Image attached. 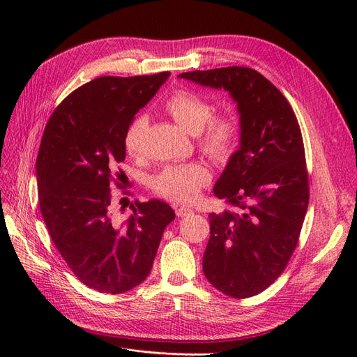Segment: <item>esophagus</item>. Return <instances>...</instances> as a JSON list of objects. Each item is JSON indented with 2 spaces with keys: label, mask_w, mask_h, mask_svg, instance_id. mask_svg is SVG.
I'll return each instance as SVG.
<instances>
[{
  "label": "esophagus",
  "mask_w": 357,
  "mask_h": 357,
  "mask_svg": "<svg viewBox=\"0 0 357 357\" xmlns=\"http://www.w3.org/2000/svg\"><path fill=\"white\" fill-rule=\"evenodd\" d=\"M176 213H177V215H188V214H190L192 213V208L190 207H186V205H178V207L176 208Z\"/></svg>",
  "instance_id": "34e87169"
}]
</instances>
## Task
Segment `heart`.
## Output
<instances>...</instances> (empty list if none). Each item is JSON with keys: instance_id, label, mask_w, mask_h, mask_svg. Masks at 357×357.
I'll return each instance as SVG.
<instances>
[{"instance_id": "heart-1", "label": "heart", "mask_w": 357, "mask_h": 357, "mask_svg": "<svg viewBox=\"0 0 357 357\" xmlns=\"http://www.w3.org/2000/svg\"><path fill=\"white\" fill-rule=\"evenodd\" d=\"M165 110L189 134L201 137L202 149L215 159H228L238 142L240 123L232 112L213 114V104L202 95L180 89L165 101ZM149 125L147 117L139 114L132 119L125 132V149L137 153L143 134ZM208 168L199 162L167 165L152 180L156 193L177 202L195 199L201 188L210 181Z\"/></svg>"}]
</instances>
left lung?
<instances>
[{
	"mask_svg": "<svg viewBox=\"0 0 357 357\" xmlns=\"http://www.w3.org/2000/svg\"><path fill=\"white\" fill-rule=\"evenodd\" d=\"M178 79L223 89L236 104L238 150L213 189L236 213L208 214L202 269L222 294L255 296L284 271L308 208L305 152L296 116L283 93L252 68L181 73Z\"/></svg>",
	"mask_w": 357,
	"mask_h": 357,
	"instance_id": "1",
	"label": "left lung"
}]
</instances>
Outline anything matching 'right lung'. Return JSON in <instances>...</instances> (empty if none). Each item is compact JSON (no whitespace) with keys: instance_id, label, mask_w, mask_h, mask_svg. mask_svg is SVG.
I'll use <instances>...</instances> for the list:
<instances>
[{"instance_id":"1","label":"right lung","mask_w":357,"mask_h":357,"mask_svg":"<svg viewBox=\"0 0 357 357\" xmlns=\"http://www.w3.org/2000/svg\"><path fill=\"white\" fill-rule=\"evenodd\" d=\"M171 73L98 77L80 86L53 112L37 156L43 219L53 244L83 284L123 294L150 274L162 234L176 218L160 199L129 205L117 222L110 178L125 160V132ZM119 177V176H117Z\"/></svg>"}]
</instances>
